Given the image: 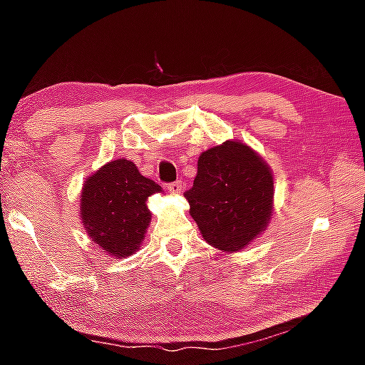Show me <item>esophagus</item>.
<instances>
[{
	"mask_svg": "<svg viewBox=\"0 0 365 365\" xmlns=\"http://www.w3.org/2000/svg\"><path fill=\"white\" fill-rule=\"evenodd\" d=\"M168 190L170 191L172 195H180V191H182V183L180 182H174V183H169L168 185Z\"/></svg>",
	"mask_w": 365,
	"mask_h": 365,
	"instance_id": "esophagus-1",
	"label": "esophagus"
}]
</instances>
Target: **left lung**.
<instances>
[{
	"label": "left lung",
	"mask_w": 365,
	"mask_h": 365,
	"mask_svg": "<svg viewBox=\"0 0 365 365\" xmlns=\"http://www.w3.org/2000/svg\"><path fill=\"white\" fill-rule=\"evenodd\" d=\"M274 175L259 153L227 140L197 158V174L185 197L206 242L225 252L242 251L269 225Z\"/></svg>",
	"instance_id": "obj_1"
}]
</instances>
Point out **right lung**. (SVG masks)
Listing matches in <instances>:
<instances>
[{"instance_id":"obj_1","label":"right lung","mask_w":365,"mask_h":365,"mask_svg":"<svg viewBox=\"0 0 365 365\" xmlns=\"http://www.w3.org/2000/svg\"><path fill=\"white\" fill-rule=\"evenodd\" d=\"M160 191L132 160L120 158L101 165L80 193V215L91 242L115 259L135 255L151 222L148 197Z\"/></svg>"}]
</instances>
